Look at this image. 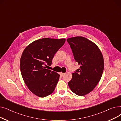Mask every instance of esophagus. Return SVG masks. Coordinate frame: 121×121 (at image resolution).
Returning <instances> with one entry per match:
<instances>
[{"instance_id": "obj_1", "label": "esophagus", "mask_w": 121, "mask_h": 121, "mask_svg": "<svg viewBox=\"0 0 121 121\" xmlns=\"http://www.w3.org/2000/svg\"><path fill=\"white\" fill-rule=\"evenodd\" d=\"M65 73H60V74L61 75V76H63V75H64Z\"/></svg>"}]
</instances>
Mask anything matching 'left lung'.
I'll return each instance as SVG.
<instances>
[{"mask_svg": "<svg viewBox=\"0 0 121 121\" xmlns=\"http://www.w3.org/2000/svg\"><path fill=\"white\" fill-rule=\"evenodd\" d=\"M74 58L80 65L73 73L68 84L71 91L79 96L91 92L100 80L104 69L102 53L96 44L83 37L67 39Z\"/></svg>", "mask_w": 121, "mask_h": 121, "instance_id": "8db88e82", "label": "left lung"}]
</instances>
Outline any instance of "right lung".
<instances>
[{
    "label": "right lung",
    "mask_w": 121,
    "mask_h": 121,
    "mask_svg": "<svg viewBox=\"0 0 121 121\" xmlns=\"http://www.w3.org/2000/svg\"><path fill=\"white\" fill-rule=\"evenodd\" d=\"M65 39L43 38L30 43L25 48L20 61L23 79L32 93L45 97L53 93L60 75L47 69L55 54L65 42Z\"/></svg>",
    "instance_id": "right-lung-1"
}]
</instances>
